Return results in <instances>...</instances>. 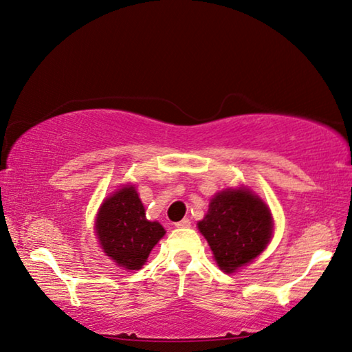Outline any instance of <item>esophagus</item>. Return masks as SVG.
Masks as SVG:
<instances>
[{"label":"esophagus","mask_w":352,"mask_h":352,"mask_svg":"<svg viewBox=\"0 0 352 352\" xmlns=\"http://www.w3.org/2000/svg\"><path fill=\"white\" fill-rule=\"evenodd\" d=\"M190 224H192V221L188 220V218H184V220H181V221H177L175 226L176 228H190Z\"/></svg>","instance_id":"obj_1"}]
</instances>
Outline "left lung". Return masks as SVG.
Listing matches in <instances>:
<instances>
[{
    "label": "left lung",
    "mask_w": 352,
    "mask_h": 352,
    "mask_svg": "<svg viewBox=\"0 0 352 352\" xmlns=\"http://www.w3.org/2000/svg\"><path fill=\"white\" fill-rule=\"evenodd\" d=\"M268 206L246 187L226 188L210 199L209 212L198 221L224 273H234L254 261L273 235Z\"/></svg>",
    "instance_id": "1"
}]
</instances>
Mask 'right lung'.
Returning a JSON list of instances; mask_svg holds the SVG:
<instances>
[{"label": "right lung", "instance_id": "add662e5", "mask_svg": "<svg viewBox=\"0 0 352 352\" xmlns=\"http://www.w3.org/2000/svg\"><path fill=\"white\" fill-rule=\"evenodd\" d=\"M98 241L112 261L126 270H140L165 229L146 220L134 186H124L104 199L95 221Z\"/></svg>", "mask_w": 352, "mask_h": 352}]
</instances>
